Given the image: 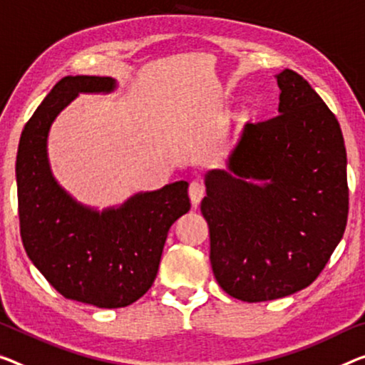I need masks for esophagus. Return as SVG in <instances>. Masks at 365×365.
Here are the masks:
<instances>
[{
    "mask_svg": "<svg viewBox=\"0 0 365 365\" xmlns=\"http://www.w3.org/2000/svg\"><path fill=\"white\" fill-rule=\"evenodd\" d=\"M204 194H205L204 184H202L200 181H192V182H190V186H189V197H190V202H192L194 207H197V204L202 200V197H204Z\"/></svg>",
    "mask_w": 365,
    "mask_h": 365,
    "instance_id": "obj_1",
    "label": "esophagus"
}]
</instances>
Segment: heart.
Masks as SVG:
<instances>
[{
	"label": "heart",
	"mask_w": 365,
	"mask_h": 365,
	"mask_svg": "<svg viewBox=\"0 0 365 365\" xmlns=\"http://www.w3.org/2000/svg\"><path fill=\"white\" fill-rule=\"evenodd\" d=\"M243 112H245L246 115H248V114H250V108H246V106H245V108H243Z\"/></svg>",
	"instance_id": "obj_1"
}]
</instances>
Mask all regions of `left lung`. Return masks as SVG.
<instances>
[{
    "label": "left lung",
    "mask_w": 365,
    "mask_h": 365,
    "mask_svg": "<svg viewBox=\"0 0 365 365\" xmlns=\"http://www.w3.org/2000/svg\"><path fill=\"white\" fill-rule=\"evenodd\" d=\"M276 78L279 115L243 127L225 170L205 175L200 204L217 282L250 304L308 287L343 238L349 210L338 119L299 73Z\"/></svg>",
    "instance_id": "left-lung-1"
}]
</instances>
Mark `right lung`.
Segmentation results:
<instances>
[{"label":"right lung","instance_id":"obj_1","mask_svg":"<svg viewBox=\"0 0 365 365\" xmlns=\"http://www.w3.org/2000/svg\"><path fill=\"white\" fill-rule=\"evenodd\" d=\"M109 76H65L21 133L16 181L22 245L48 284L65 299L99 308L133 304L158 272L168 232L187 214L189 184L178 181L138 192L120 207L98 212L55 181L47 138L55 117L78 93H110Z\"/></svg>","mask_w":365,"mask_h":365}]
</instances>
